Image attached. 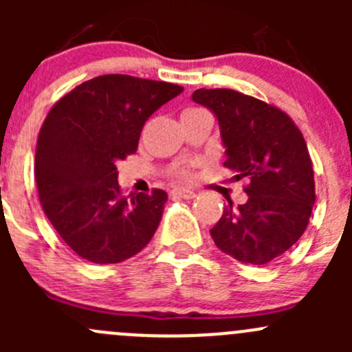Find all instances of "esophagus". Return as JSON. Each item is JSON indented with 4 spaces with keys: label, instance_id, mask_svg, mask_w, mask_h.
I'll return each mask as SVG.
<instances>
[{
    "label": "esophagus",
    "instance_id": "obj_1",
    "mask_svg": "<svg viewBox=\"0 0 352 352\" xmlns=\"http://www.w3.org/2000/svg\"><path fill=\"white\" fill-rule=\"evenodd\" d=\"M173 196L180 197V199H194L197 196L194 190H189V189H175L173 190Z\"/></svg>",
    "mask_w": 352,
    "mask_h": 352
}]
</instances>
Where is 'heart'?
<instances>
[{"instance_id": "1", "label": "heart", "mask_w": 352, "mask_h": 352, "mask_svg": "<svg viewBox=\"0 0 352 352\" xmlns=\"http://www.w3.org/2000/svg\"><path fill=\"white\" fill-rule=\"evenodd\" d=\"M192 110H199V109H186L184 112H192ZM175 177L180 180H189L190 177H192V168H190V166H182V168L177 170Z\"/></svg>"}]
</instances>
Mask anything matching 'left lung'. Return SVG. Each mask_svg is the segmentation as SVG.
<instances>
[{
    "label": "left lung",
    "mask_w": 352,
    "mask_h": 352,
    "mask_svg": "<svg viewBox=\"0 0 352 352\" xmlns=\"http://www.w3.org/2000/svg\"><path fill=\"white\" fill-rule=\"evenodd\" d=\"M192 100L216 116L226 148L223 165L233 180L247 179L248 201H228L211 228L216 247L245 264L264 265L289 250L310 221L314 165L307 143L286 112L228 90L199 88Z\"/></svg>",
    "instance_id": "1"
}]
</instances>
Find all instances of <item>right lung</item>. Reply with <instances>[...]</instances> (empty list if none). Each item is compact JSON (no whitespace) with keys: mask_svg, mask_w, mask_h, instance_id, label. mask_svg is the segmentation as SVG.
Instances as JSON below:
<instances>
[{"mask_svg":"<svg viewBox=\"0 0 352 352\" xmlns=\"http://www.w3.org/2000/svg\"><path fill=\"white\" fill-rule=\"evenodd\" d=\"M166 81L104 74L49 110L35 150L42 209L65 243L94 264H117L155 235L166 192L122 196L119 160L136 153L148 117L182 94Z\"/></svg>","mask_w":352,"mask_h":352,"instance_id":"add662e5","label":"right lung"}]
</instances>
